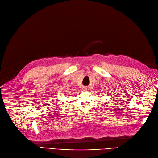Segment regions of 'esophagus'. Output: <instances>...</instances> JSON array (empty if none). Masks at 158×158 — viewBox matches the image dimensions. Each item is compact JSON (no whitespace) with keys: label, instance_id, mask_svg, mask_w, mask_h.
<instances>
[{"label":"esophagus","instance_id":"obj_1","mask_svg":"<svg viewBox=\"0 0 158 158\" xmlns=\"http://www.w3.org/2000/svg\"><path fill=\"white\" fill-rule=\"evenodd\" d=\"M85 91H87L88 90H89V88H87V87H83V89Z\"/></svg>","mask_w":158,"mask_h":158}]
</instances>
